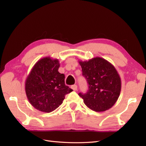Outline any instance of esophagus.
Here are the masks:
<instances>
[{"instance_id": "obj_1", "label": "esophagus", "mask_w": 146, "mask_h": 146, "mask_svg": "<svg viewBox=\"0 0 146 146\" xmlns=\"http://www.w3.org/2000/svg\"><path fill=\"white\" fill-rule=\"evenodd\" d=\"M71 88L74 91H77V86L76 85H74L71 86Z\"/></svg>"}]
</instances>
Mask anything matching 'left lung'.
I'll use <instances>...</instances> for the list:
<instances>
[{
    "mask_svg": "<svg viewBox=\"0 0 146 146\" xmlns=\"http://www.w3.org/2000/svg\"><path fill=\"white\" fill-rule=\"evenodd\" d=\"M82 75L89 85L86 94L79 93L88 108L96 112L111 108L121 90V80L114 66L100 57L79 61Z\"/></svg>",
    "mask_w": 146,
    "mask_h": 146,
    "instance_id": "1",
    "label": "left lung"
}]
</instances>
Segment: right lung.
I'll use <instances>...</instances> for the list:
<instances>
[{"instance_id":"obj_1","label":"right lung","mask_w":146,"mask_h":146,"mask_svg":"<svg viewBox=\"0 0 146 146\" xmlns=\"http://www.w3.org/2000/svg\"><path fill=\"white\" fill-rule=\"evenodd\" d=\"M59 67L58 59L44 57L35 63L26 78V96L39 111H53L63 103L65 95L72 91L65 85V76L58 72Z\"/></svg>"}]
</instances>
